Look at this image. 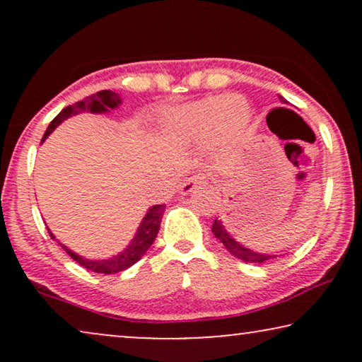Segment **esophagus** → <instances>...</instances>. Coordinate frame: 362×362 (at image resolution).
Wrapping results in <instances>:
<instances>
[{
	"label": "esophagus",
	"mask_w": 362,
	"mask_h": 362,
	"mask_svg": "<svg viewBox=\"0 0 362 362\" xmlns=\"http://www.w3.org/2000/svg\"><path fill=\"white\" fill-rule=\"evenodd\" d=\"M207 185V177L204 175H192L189 177H186L185 182L181 186V194H189L197 187L206 186Z\"/></svg>",
	"instance_id": "34e87169"
}]
</instances>
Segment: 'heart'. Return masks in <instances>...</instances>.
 <instances>
[{
	"mask_svg": "<svg viewBox=\"0 0 362 362\" xmlns=\"http://www.w3.org/2000/svg\"><path fill=\"white\" fill-rule=\"evenodd\" d=\"M250 108L240 97L214 95L176 112L166 123L168 136L177 143H204L216 136L219 145L237 143L249 130Z\"/></svg>",
	"mask_w": 362,
	"mask_h": 362,
	"instance_id": "b5f03b06",
	"label": "heart"
}]
</instances>
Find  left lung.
<instances>
[{
    "instance_id": "1",
    "label": "left lung",
    "mask_w": 362,
    "mask_h": 362,
    "mask_svg": "<svg viewBox=\"0 0 362 362\" xmlns=\"http://www.w3.org/2000/svg\"><path fill=\"white\" fill-rule=\"evenodd\" d=\"M280 98H281V102H286L284 97H280ZM212 234L219 239L221 244L224 245L232 255L237 257V259L244 260V262H249V264H264V262L272 260L274 257H276V255H269V254H259V252H254V250L247 249V247H244L242 244H239V242H237L234 237L227 232L224 224H222V221L217 219V217L214 219V224H212Z\"/></svg>"
}]
</instances>
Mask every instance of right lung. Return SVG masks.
Masks as SVG:
<instances>
[{
	"instance_id": "1",
	"label": "right lung",
	"mask_w": 362,
	"mask_h": 362,
	"mask_svg": "<svg viewBox=\"0 0 362 362\" xmlns=\"http://www.w3.org/2000/svg\"><path fill=\"white\" fill-rule=\"evenodd\" d=\"M120 103H122V97L112 90H100V92L93 93V95H90V97H86L83 100L76 102L74 105H69L64 108V110L59 113V115L54 118L51 123H49L47 130L42 136V141L46 140V138L51 135L54 130H56L57 125H61V123L64 120H67L69 117L77 115V113L86 112V110L90 113H105L108 110L117 108ZM165 207H166L165 204L151 206L145 214V217H143V221H141L140 227H138L135 237H133L130 244L127 245V249L122 250L118 255L110 257V259L88 260V259H83V257H81V255H77L76 252H72L71 249H67L64 244H59V245H61L62 249L77 262L78 265H82L83 269H87V270L95 272V274L110 275V274H117V272L127 270L128 267L136 264V262L146 254V250L150 249L153 242H155L158 230H160L161 217H163V212H165ZM47 230H49V235H51V239H56L51 232V229H47Z\"/></svg>"
}]
</instances>
